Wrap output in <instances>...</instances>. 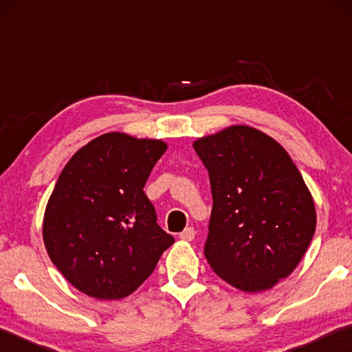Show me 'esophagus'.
Masks as SVG:
<instances>
[{
	"label": "esophagus",
	"mask_w": 352,
	"mask_h": 352,
	"mask_svg": "<svg viewBox=\"0 0 352 352\" xmlns=\"http://www.w3.org/2000/svg\"><path fill=\"white\" fill-rule=\"evenodd\" d=\"M180 239L182 241H186V242H190L195 239V231L192 226H189V228H186L183 231V233H180Z\"/></svg>",
	"instance_id": "1"
}]
</instances>
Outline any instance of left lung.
I'll return each instance as SVG.
<instances>
[{"instance_id":"obj_1","label":"left lung","mask_w":352,"mask_h":352,"mask_svg":"<svg viewBox=\"0 0 352 352\" xmlns=\"http://www.w3.org/2000/svg\"><path fill=\"white\" fill-rule=\"evenodd\" d=\"M212 192L208 264L248 294L287 278L311 243L317 212L285 148L261 130L231 126L194 141Z\"/></svg>"}]
</instances>
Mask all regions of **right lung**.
<instances>
[{"label":"right lung","mask_w":352,"mask_h":352,"mask_svg":"<svg viewBox=\"0 0 352 352\" xmlns=\"http://www.w3.org/2000/svg\"><path fill=\"white\" fill-rule=\"evenodd\" d=\"M168 144L121 132L80 147L47 200L43 242L58 272L96 300H121L152 275L174 237L144 184Z\"/></svg>","instance_id":"right-lung-1"}]
</instances>
